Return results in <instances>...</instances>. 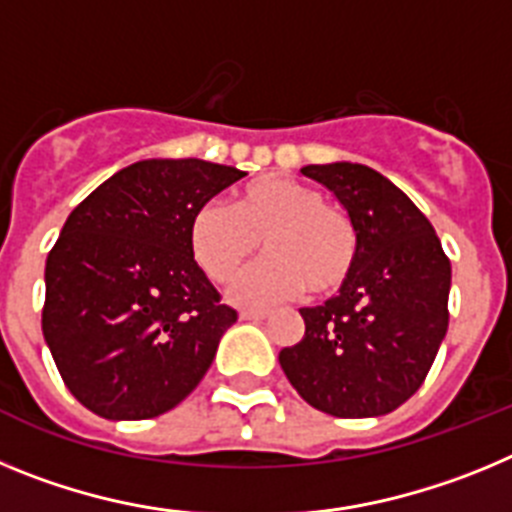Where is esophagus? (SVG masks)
I'll return each instance as SVG.
<instances>
[{"instance_id":"34e87169","label":"esophagus","mask_w":512,"mask_h":512,"mask_svg":"<svg viewBox=\"0 0 512 512\" xmlns=\"http://www.w3.org/2000/svg\"><path fill=\"white\" fill-rule=\"evenodd\" d=\"M266 318H269V312L266 310H241V320H256V323H259V320Z\"/></svg>"}]
</instances>
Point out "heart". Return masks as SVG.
I'll return each mask as SVG.
<instances>
[{
    "label": "heart",
    "instance_id": "obj_1",
    "mask_svg": "<svg viewBox=\"0 0 512 512\" xmlns=\"http://www.w3.org/2000/svg\"><path fill=\"white\" fill-rule=\"evenodd\" d=\"M269 259L233 287L241 305H277L307 289L336 295L356 266V228L351 217L323 202L320 189L287 176H261L248 184L235 207L205 202L194 212L189 243L212 282L228 284L259 253Z\"/></svg>",
    "mask_w": 512,
    "mask_h": 512
}]
</instances>
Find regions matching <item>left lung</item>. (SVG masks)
Listing matches in <instances>:
<instances>
[{
  "mask_svg": "<svg viewBox=\"0 0 512 512\" xmlns=\"http://www.w3.org/2000/svg\"><path fill=\"white\" fill-rule=\"evenodd\" d=\"M356 228L341 295L302 307L305 336L279 351L300 397L336 418H377L418 392L449 328L451 261L428 217L379 171L312 164Z\"/></svg>",
  "mask_w": 512,
  "mask_h": 512,
  "instance_id": "obj_1",
  "label": "left lung"
}]
</instances>
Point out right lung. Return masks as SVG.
Masks as SVG:
<instances>
[{
	"label": "right lung",
	"instance_id": "1",
	"mask_svg": "<svg viewBox=\"0 0 512 512\" xmlns=\"http://www.w3.org/2000/svg\"><path fill=\"white\" fill-rule=\"evenodd\" d=\"M246 171L148 158L69 215L45 261L43 336L71 395L107 420L176 408L238 320L189 243L194 212Z\"/></svg>",
	"mask_w": 512,
	"mask_h": 512
}]
</instances>
